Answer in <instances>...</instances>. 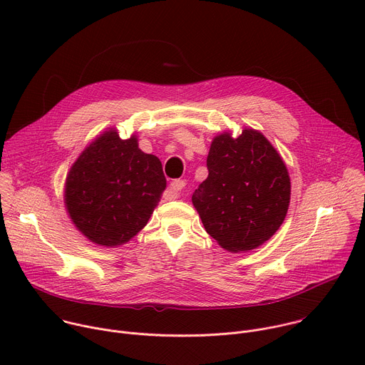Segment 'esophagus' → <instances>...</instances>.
Returning <instances> with one entry per match:
<instances>
[{
  "label": "esophagus",
  "instance_id": "esophagus-1",
  "mask_svg": "<svg viewBox=\"0 0 365 365\" xmlns=\"http://www.w3.org/2000/svg\"><path fill=\"white\" fill-rule=\"evenodd\" d=\"M185 182L183 180H173L172 183H170V192L173 193V196L175 197H180L182 195H183V189H185Z\"/></svg>",
  "mask_w": 365,
  "mask_h": 365
}]
</instances>
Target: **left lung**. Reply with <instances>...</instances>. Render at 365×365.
<instances>
[{
    "mask_svg": "<svg viewBox=\"0 0 365 365\" xmlns=\"http://www.w3.org/2000/svg\"><path fill=\"white\" fill-rule=\"evenodd\" d=\"M207 178L192 195L202 224L230 252L263 245L283 224L290 203L287 168L273 144L254 128L214 137Z\"/></svg>",
    "mask_w": 365,
    "mask_h": 365,
    "instance_id": "left-lung-1",
    "label": "left lung"
}]
</instances>
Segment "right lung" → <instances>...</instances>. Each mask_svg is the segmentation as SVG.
<instances>
[{
  "label": "right lung",
  "instance_id": "right-lung-1",
  "mask_svg": "<svg viewBox=\"0 0 365 365\" xmlns=\"http://www.w3.org/2000/svg\"><path fill=\"white\" fill-rule=\"evenodd\" d=\"M165 189L160 160L138 148L135 134L123 140L108 128L72 165L63 199L82 235L101 247H118L147 225Z\"/></svg>",
  "mask_w": 365,
  "mask_h": 365
}]
</instances>
